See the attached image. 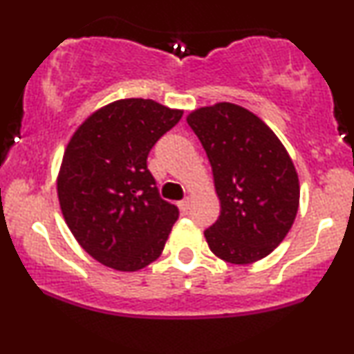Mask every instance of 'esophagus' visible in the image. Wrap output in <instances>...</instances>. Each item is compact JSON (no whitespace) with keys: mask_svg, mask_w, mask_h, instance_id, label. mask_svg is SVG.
Listing matches in <instances>:
<instances>
[{"mask_svg":"<svg viewBox=\"0 0 354 354\" xmlns=\"http://www.w3.org/2000/svg\"><path fill=\"white\" fill-rule=\"evenodd\" d=\"M189 198H185V199H183V201H180V203H178V207H180V211L181 212H186V211H188L189 209Z\"/></svg>","mask_w":354,"mask_h":354,"instance_id":"obj_1","label":"esophagus"}]
</instances>
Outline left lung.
Segmentation results:
<instances>
[{
  "label": "left lung",
  "mask_w": 354,
  "mask_h": 354,
  "mask_svg": "<svg viewBox=\"0 0 354 354\" xmlns=\"http://www.w3.org/2000/svg\"><path fill=\"white\" fill-rule=\"evenodd\" d=\"M209 158L221 201L204 231L212 254L245 266L267 257L290 231L300 201L299 174L277 135L241 105L219 102L186 118Z\"/></svg>",
  "instance_id": "8db88e82"
}]
</instances>
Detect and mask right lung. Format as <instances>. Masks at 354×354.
<instances>
[{"mask_svg": "<svg viewBox=\"0 0 354 354\" xmlns=\"http://www.w3.org/2000/svg\"><path fill=\"white\" fill-rule=\"evenodd\" d=\"M181 117L150 99L117 100L85 118L67 143L57 176L62 216L104 266L135 272L163 252L180 211L160 198L147 158Z\"/></svg>", "mask_w": 354, "mask_h": 354, "instance_id": "right-lung-1", "label": "right lung"}]
</instances>
